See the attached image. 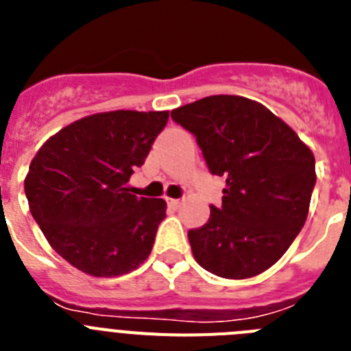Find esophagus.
<instances>
[{
  "label": "esophagus",
  "mask_w": 351,
  "mask_h": 351,
  "mask_svg": "<svg viewBox=\"0 0 351 351\" xmlns=\"http://www.w3.org/2000/svg\"><path fill=\"white\" fill-rule=\"evenodd\" d=\"M182 204V200H179V198H169V207H172V209H179Z\"/></svg>",
  "instance_id": "esophagus-1"
}]
</instances>
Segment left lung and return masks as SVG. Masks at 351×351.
Masks as SVG:
<instances>
[{
	"instance_id": "left-lung-1",
	"label": "left lung",
	"mask_w": 351,
	"mask_h": 351,
	"mask_svg": "<svg viewBox=\"0 0 351 351\" xmlns=\"http://www.w3.org/2000/svg\"><path fill=\"white\" fill-rule=\"evenodd\" d=\"M197 137L210 173L226 178L221 207L188 232L200 267L246 280L272 267L306 223L316 182L315 156L262 104L214 95L172 110Z\"/></svg>"
}]
</instances>
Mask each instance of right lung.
<instances>
[{
    "instance_id": "1",
    "label": "right lung",
    "mask_w": 351,
    "mask_h": 351,
    "mask_svg": "<svg viewBox=\"0 0 351 351\" xmlns=\"http://www.w3.org/2000/svg\"><path fill=\"white\" fill-rule=\"evenodd\" d=\"M167 121V110L93 114L38 149L24 179L29 210L52 250L75 269L112 278L149 256L167 202L135 197L128 181Z\"/></svg>"
}]
</instances>
